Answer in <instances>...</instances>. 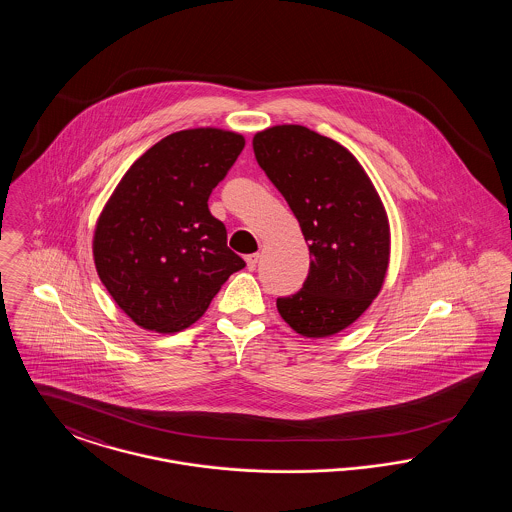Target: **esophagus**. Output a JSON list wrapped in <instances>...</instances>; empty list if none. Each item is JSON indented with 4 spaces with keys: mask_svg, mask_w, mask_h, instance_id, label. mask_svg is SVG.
<instances>
[{
    "mask_svg": "<svg viewBox=\"0 0 512 512\" xmlns=\"http://www.w3.org/2000/svg\"><path fill=\"white\" fill-rule=\"evenodd\" d=\"M259 257H261L259 253H253V255H247V257H245V263H247V268H249V270H255V268H257Z\"/></svg>",
    "mask_w": 512,
    "mask_h": 512,
    "instance_id": "obj_1",
    "label": "esophagus"
}]
</instances>
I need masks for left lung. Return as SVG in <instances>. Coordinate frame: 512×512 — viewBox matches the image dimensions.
Returning <instances> with one entry per match:
<instances>
[{
    "label": "left lung",
    "mask_w": 512,
    "mask_h": 512,
    "mask_svg": "<svg viewBox=\"0 0 512 512\" xmlns=\"http://www.w3.org/2000/svg\"><path fill=\"white\" fill-rule=\"evenodd\" d=\"M253 151L299 220L313 257L303 288L276 307L307 338L338 334L370 307L390 261L384 205L359 161L299 124L257 132Z\"/></svg>",
    "instance_id": "1"
}]
</instances>
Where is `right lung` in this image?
I'll return each instance as SVG.
<instances>
[{"label": "right lung", "instance_id": "1", "mask_svg": "<svg viewBox=\"0 0 512 512\" xmlns=\"http://www.w3.org/2000/svg\"><path fill=\"white\" fill-rule=\"evenodd\" d=\"M244 146V136L219 128L174 132L149 147L109 197L94 261L109 295L138 326L161 334L188 328L245 267L207 205Z\"/></svg>", "mask_w": 512, "mask_h": 512}]
</instances>
